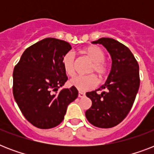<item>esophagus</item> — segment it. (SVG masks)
Segmentation results:
<instances>
[{"instance_id": "esophagus-1", "label": "esophagus", "mask_w": 154, "mask_h": 154, "mask_svg": "<svg viewBox=\"0 0 154 154\" xmlns=\"http://www.w3.org/2000/svg\"><path fill=\"white\" fill-rule=\"evenodd\" d=\"M85 93H82V92H79L78 93V97H85Z\"/></svg>"}]
</instances>
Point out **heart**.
I'll return each mask as SVG.
<instances>
[{"instance_id":"1","label":"heart","mask_w":154,"mask_h":154,"mask_svg":"<svg viewBox=\"0 0 154 154\" xmlns=\"http://www.w3.org/2000/svg\"><path fill=\"white\" fill-rule=\"evenodd\" d=\"M84 53L93 62L89 72L96 73L100 79H103L108 72V65L105 61V53L102 49L96 45H91L83 50ZM62 65L65 72L72 77L76 72V57L73 52L65 53L62 58ZM69 84L77 90L85 92L93 89L97 84V80L94 75L78 76L70 80Z\"/></svg>"}]
</instances>
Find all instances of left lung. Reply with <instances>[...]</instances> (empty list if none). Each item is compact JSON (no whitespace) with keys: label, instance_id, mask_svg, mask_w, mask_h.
Masks as SVG:
<instances>
[{"label":"left lung","instance_id":"obj_1","mask_svg":"<svg viewBox=\"0 0 154 154\" xmlns=\"http://www.w3.org/2000/svg\"><path fill=\"white\" fill-rule=\"evenodd\" d=\"M92 43L106 48L112 58V68L105 85L86 93L92 106L85 117L94 126L108 129L121 123L134 105L140 86L139 65L129 48L116 40L102 37ZM97 90L103 92L98 94Z\"/></svg>","mask_w":154,"mask_h":154}]
</instances>
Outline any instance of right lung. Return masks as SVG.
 Instances as JSON below:
<instances>
[{
  "mask_svg": "<svg viewBox=\"0 0 154 154\" xmlns=\"http://www.w3.org/2000/svg\"><path fill=\"white\" fill-rule=\"evenodd\" d=\"M69 43L48 37L25 49L13 70V94L24 117L39 129L62 122L69 104L78 96L74 87L61 89L68 77L62 58Z\"/></svg>",
  "mask_w": 154,
  "mask_h": 154,
  "instance_id": "1",
  "label": "right lung"
}]
</instances>
